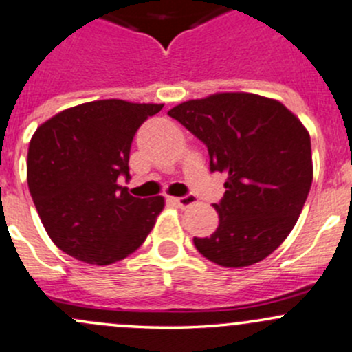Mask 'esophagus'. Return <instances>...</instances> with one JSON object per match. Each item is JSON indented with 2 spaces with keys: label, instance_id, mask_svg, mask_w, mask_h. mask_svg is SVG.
Listing matches in <instances>:
<instances>
[{
  "label": "esophagus",
  "instance_id": "esophagus-1",
  "mask_svg": "<svg viewBox=\"0 0 352 352\" xmlns=\"http://www.w3.org/2000/svg\"><path fill=\"white\" fill-rule=\"evenodd\" d=\"M169 200H171L173 203H176V205L181 206V208H186V206L197 203V198H195L193 195H186V197H171Z\"/></svg>",
  "mask_w": 352,
  "mask_h": 352
}]
</instances>
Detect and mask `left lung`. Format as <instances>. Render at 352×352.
<instances>
[{
  "mask_svg": "<svg viewBox=\"0 0 352 352\" xmlns=\"http://www.w3.org/2000/svg\"><path fill=\"white\" fill-rule=\"evenodd\" d=\"M208 147L227 176L219 227L195 248L223 267L259 263L295 227L314 179L309 130L283 103L254 93H215L168 111Z\"/></svg>",
  "mask_w": 352,
  "mask_h": 352,
  "instance_id": "obj_1",
  "label": "left lung"
}]
</instances>
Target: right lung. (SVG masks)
<instances>
[{
    "mask_svg": "<svg viewBox=\"0 0 352 352\" xmlns=\"http://www.w3.org/2000/svg\"><path fill=\"white\" fill-rule=\"evenodd\" d=\"M164 104L98 100L43 122L28 146L27 181L43 229L66 254L98 266L144 244L164 198H135L129 177L137 129Z\"/></svg>",
    "mask_w": 352,
    "mask_h": 352,
    "instance_id": "obj_1",
    "label": "right lung"
}]
</instances>
